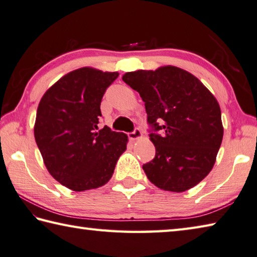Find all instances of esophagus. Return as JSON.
<instances>
[{
	"label": "esophagus",
	"instance_id": "1",
	"mask_svg": "<svg viewBox=\"0 0 257 257\" xmlns=\"http://www.w3.org/2000/svg\"><path fill=\"white\" fill-rule=\"evenodd\" d=\"M142 137H143V133H142V130H140L139 128H135L134 132L128 133V138L130 140H137V139L142 138Z\"/></svg>",
	"mask_w": 257,
	"mask_h": 257
}]
</instances>
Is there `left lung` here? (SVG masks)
<instances>
[{"mask_svg":"<svg viewBox=\"0 0 257 257\" xmlns=\"http://www.w3.org/2000/svg\"><path fill=\"white\" fill-rule=\"evenodd\" d=\"M123 81L145 102L155 158L143 166L157 187L182 193L209 174L223 140L220 108L209 90L185 70L167 65L127 72Z\"/></svg>","mask_w":257,"mask_h":257,"instance_id":"1","label":"left lung"}]
</instances>
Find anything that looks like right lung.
<instances>
[{"mask_svg":"<svg viewBox=\"0 0 257 257\" xmlns=\"http://www.w3.org/2000/svg\"><path fill=\"white\" fill-rule=\"evenodd\" d=\"M118 72L81 68L65 74L39 103L34 137L52 177L74 192L109 182L128 137L98 130L100 104Z\"/></svg>","mask_w":257,"mask_h":257,"instance_id":"obj_1","label":"right lung"}]
</instances>
